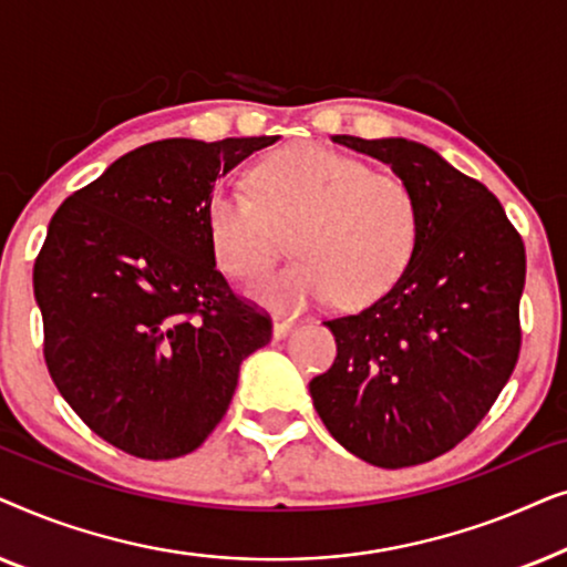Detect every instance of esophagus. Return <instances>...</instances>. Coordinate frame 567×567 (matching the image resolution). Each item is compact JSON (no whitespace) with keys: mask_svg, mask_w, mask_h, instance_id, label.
Segmentation results:
<instances>
[{"mask_svg":"<svg viewBox=\"0 0 567 567\" xmlns=\"http://www.w3.org/2000/svg\"><path fill=\"white\" fill-rule=\"evenodd\" d=\"M291 330H293V322L291 320H274V338L276 340H284Z\"/></svg>","mask_w":567,"mask_h":567,"instance_id":"34e87169","label":"esophagus"}]
</instances>
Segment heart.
I'll list each match as a JSON object with an SVG mask.
<instances>
[{
  "label": "heart",
  "mask_w": 567,
  "mask_h": 567,
  "mask_svg": "<svg viewBox=\"0 0 567 567\" xmlns=\"http://www.w3.org/2000/svg\"><path fill=\"white\" fill-rule=\"evenodd\" d=\"M250 196L219 185L206 204L214 260L235 281L260 276L291 235L293 266L266 276L250 297L274 312L338 299L367 307L384 297L413 258L417 204L400 177L320 144L278 150L252 169Z\"/></svg>",
  "instance_id": "heart-1"
}]
</instances>
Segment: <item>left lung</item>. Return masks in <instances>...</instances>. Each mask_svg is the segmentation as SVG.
<instances>
[{
    "label": "left lung",
    "instance_id": "1",
    "mask_svg": "<svg viewBox=\"0 0 567 567\" xmlns=\"http://www.w3.org/2000/svg\"><path fill=\"white\" fill-rule=\"evenodd\" d=\"M413 190L417 239L400 281L328 320L336 363L309 382L340 446L384 470L454 449L483 421L518 359L526 255L501 200L410 138L332 136Z\"/></svg>",
    "mask_w": 567,
    "mask_h": 567
}]
</instances>
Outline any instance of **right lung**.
Masks as SVG:
<instances>
[{
	"label": "right lung",
	"instance_id": "add662e5",
	"mask_svg": "<svg viewBox=\"0 0 567 567\" xmlns=\"http://www.w3.org/2000/svg\"><path fill=\"white\" fill-rule=\"evenodd\" d=\"M278 136L162 138L69 196L33 268L43 355L76 415L142 460L204 444L270 320L216 268L206 204Z\"/></svg>",
	"mask_w": 567,
	"mask_h": 567
}]
</instances>
